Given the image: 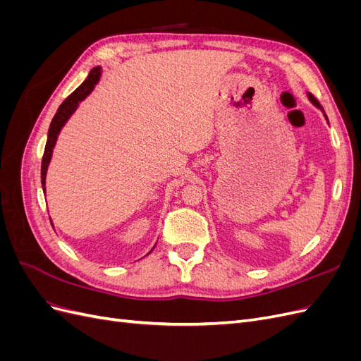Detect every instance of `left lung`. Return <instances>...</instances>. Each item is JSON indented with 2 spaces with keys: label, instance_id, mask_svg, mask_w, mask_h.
I'll list each match as a JSON object with an SVG mask.
<instances>
[{
  "label": "left lung",
  "instance_id": "obj_1",
  "mask_svg": "<svg viewBox=\"0 0 361 361\" xmlns=\"http://www.w3.org/2000/svg\"><path fill=\"white\" fill-rule=\"evenodd\" d=\"M307 97H309V101L316 106V108H318V110H321L322 111V114H324V117H325V120H326V122H329V117H326V114H325V111H324V108L321 106V104L318 102V101H316L314 99V97L310 94V93H307Z\"/></svg>",
  "mask_w": 361,
  "mask_h": 361
}]
</instances>
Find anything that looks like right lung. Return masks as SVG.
<instances>
[{"label":"right lung","instance_id":"add662e5","mask_svg":"<svg viewBox=\"0 0 361 361\" xmlns=\"http://www.w3.org/2000/svg\"><path fill=\"white\" fill-rule=\"evenodd\" d=\"M101 76H102V66L93 68L90 71L89 76H87V78H85V81L68 97L66 101H64L59 106L56 116H54V118H52V122L49 125V130H48V140H47V146H45V154H43V159H42V188H43V194H47L48 167H49V164H51L52 154H54V147H56V145H57V140H59V135L61 133V129L64 128V125L69 122V118L73 116V113L78 110L80 104L94 90V87H96L97 82H99ZM154 248H152V250H154ZM150 251H149V253H150Z\"/></svg>","mask_w":361,"mask_h":361}]
</instances>
